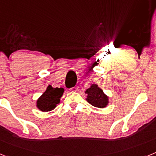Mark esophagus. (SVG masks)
I'll use <instances>...</instances> for the list:
<instances>
[{"instance_id":"34e87169","label":"esophagus","mask_w":156,"mask_h":156,"mask_svg":"<svg viewBox=\"0 0 156 156\" xmlns=\"http://www.w3.org/2000/svg\"><path fill=\"white\" fill-rule=\"evenodd\" d=\"M72 90H75V91H76V90H78V88H77V87H75V88H72Z\"/></svg>"}]
</instances>
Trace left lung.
Masks as SVG:
<instances>
[{
    "mask_svg": "<svg viewBox=\"0 0 156 156\" xmlns=\"http://www.w3.org/2000/svg\"><path fill=\"white\" fill-rule=\"evenodd\" d=\"M87 101L97 108H105L108 104V97L97 84H92L85 91Z\"/></svg>",
    "mask_w": 156,
    "mask_h": 156,
    "instance_id": "obj_1",
    "label": "left lung"
}]
</instances>
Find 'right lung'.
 Here are the masks:
<instances>
[{
    "mask_svg": "<svg viewBox=\"0 0 156 156\" xmlns=\"http://www.w3.org/2000/svg\"><path fill=\"white\" fill-rule=\"evenodd\" d=\"M63 93L64 89L62 87L54 88L49 85L37 101V107L42 112L51 111L60 102Z\"/></svg>",
    "mask_w": 156,
    "mask_h": 156,
    "instance_id": "right-lung-1",
    "label": "right lung"
}]
</instances>
